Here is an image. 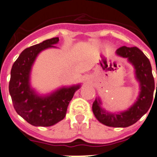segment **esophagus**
Masks as SVG:
<instances>
[{
  "label": "esophagus",
  "mask_w": 157,
  "mask_h": 157,
  "mask_svg": "<svg viewBox=\"0 0 157 157\" xmlns=\"http://www.w3.org/2000/svg\"><path fill=\"white\" fill-rule=\"evenodd\" d=\"M83 80L86 82H89L90 80V77L89 75H85L84 77H83Z\"/></svg>",
  "instance_id": "1"
}]
</instances>
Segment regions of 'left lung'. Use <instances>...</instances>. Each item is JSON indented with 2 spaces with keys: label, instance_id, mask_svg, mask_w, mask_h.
Listing matches in <instances>:
<instances>
[{
  "label": "left lung",
  "instance_id": "1",
  "mask_svg": "<svg viewBox=\"0 0 157 157\" xmlns=\"http://www.w3.org/2000/svg\"><path fill=\"white\" fill-rule=\"evenodd\" d=\"M116 54L127 58L134 67L135 77L140 83L139 96L136 101L123 112H108L102 107L99 97L94 100L92 109L97 121L101 124L112 127H127L137 122L150 109L154 93V79L150 60L139 48L123 46L117 50Z\"/></svg>",
  "mask_w": 157,
  "mask_h": 157
}]
</instances>
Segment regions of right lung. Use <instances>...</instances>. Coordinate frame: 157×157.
<instances>
[{
    "mask_svg": "<svg viewBox=\"0 0 157 157\" xmlns=\"http://www.w3.org/2000/svg\"><path fill=\"white\" fill-rule=\"evenodd\" d=\"M59 37L26 48L13 63L10 71L9 92L16 112L35 127H51L66 116L69 103L80 84L63 86L47 95H40L30 86V73L38 54L54 44Z\"/></svg>",
    "mask_w": 157,
    "mask_h": 157,
    "instance_id": "right-lung-1",
    "label": "right lung"
}]
</instances>
